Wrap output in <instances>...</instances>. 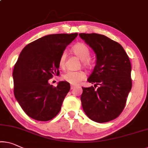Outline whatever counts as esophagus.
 I'll use <instances>...</instances> for the list:
<instances>
[{"instance_id":"34e87169","label":"esophagus","mask_w":148,"mask_h":148,"mask_svg":"<svg viewBox=\"0 0 148 148\" xmlns=\"http://www.w3.org/2000/svg\"><path fill=\"white\" fill-rule=\"evenodd\" d=\"M75 85H71V89H73V88H75Z\"/></svg>"}]
</instances>
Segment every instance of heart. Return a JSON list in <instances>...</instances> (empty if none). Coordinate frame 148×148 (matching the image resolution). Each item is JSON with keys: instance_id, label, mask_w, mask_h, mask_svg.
<instances>
[{"instance_id": "heart-1", "label": "heart", "mask_w": 148, "mask_h": 148, "mask_svg": "<svg viewBox=\"0 0 148 148\" xmlns=\"http://www.w3.org/2000/svg\"><path fill=\"white\" fill-rule=\"evenodd\" d=\"M72 51L81 59L82 64L84 67H90L91 65V61L90 59V51L87 45L83 43H78L72 47ZM66 58V52H62L59 59V66L61 69L65 67ZM61 78L63 81L71 85H78L86 78V73L83 71H67L62 75Z\"/></svg>"}]
</instances>
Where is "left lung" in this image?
I'll list each match as a JSON object with an SVG mask.
<instances>
[{
    "label": "left lung",
    "instance_id": "1",
    "mask_svg": "<svg viewBox=\"0 0 148 148\" xmlns=\"http://www.w3.org/2000/svg\"><path fill=\"white\" fill-rule=\"evenodd\" d=\"M79 36L97 56V64L88 79L95 85L82 87V106L90 120L109 122L116 119L126 105L132 85L130 61L122 45L105 36L81 33Z\"/></svg>",
    "mask_w": 148,
    "mask_h": 148
}]
</instances>
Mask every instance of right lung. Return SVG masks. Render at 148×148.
I'll use <instances>...</instances> for the list:
<instances>
[{
  "mask_svg": "<svg viewBox=\"0 0 148 148\" xmlns=\"http://www.w3.org/2000/svg\"><path fill=\"white\" fill-rule=\"evenodd\" d=\"M78 34H57L44 36L24 47L13 70L14 94L25 113L38 121H48L60 112L70 84H49L58 75L59 59Z\"/></svg>",
  "mask_w": 148,
  "mask_h": 148,
  "instance_id": "obj_1",
  "label": "right lung"
}]
</instances>
